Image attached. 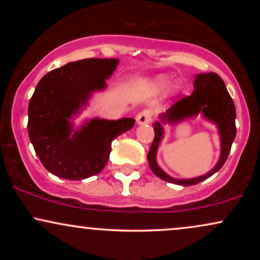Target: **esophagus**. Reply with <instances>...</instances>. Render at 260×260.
I'll return each instance as SVG.
<instances>
[{
  "instance_id": "esophagus-1",
  "label": "esophagus",
  "mask_w": 260,
  "mask_h": 260,
  "mask_svg": "<svg viewBox=\"0 0 260 260\" xmlns=\"http://www.w3.org/2000/svg\"><path fill=\"white\" fill-rule=\"evenodd\" d=\"M151 116H153V113H151L150 110H143V111H140L138 115H137V123L138 124H145V123H149V122L151 121Z\"/></svg>"
}]
</instances>
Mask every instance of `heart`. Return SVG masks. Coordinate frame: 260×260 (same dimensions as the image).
<instances>
[{
  "instance_id": "b5f03b06",
  "label": "heart",
  "mask_w": 260,
  "mask_h": 260,
  "mask_svg": "<svg viewBox=\"0 0 260 260\" xmlns=\"http://www.w3.org/2000/svg\"><path fill=\"white\" fill-rule=\"evenodd\" d=\"M168 82L169 79L166 78V77H157V78H155L153 82H151V86L155 89H162L168 85Z\"/></svg>"
}]
</instances>
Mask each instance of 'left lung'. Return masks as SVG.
<instances>
[{"instance_id":"8db88e82","label":"left lung","mask_w":260,"mask_h":260,"mask_svg":"<svg viewBox=\"0 0 260 260\" xmlns=\"http://www.w3.org/2000/svg\"><path fill=\"white\" fill-rule=\"evenodd\" d=\"M202 112L206 117L215 121L219 127L220 135L222 136V155L219 162L210 173L190 180H175L166 175L157 166L154 155L156 154L157 145H158L160 137L162 136L161 123L165 121H178L184 119L186 117H191ZM236 109L235 104L230 96L225 83L219 74L202 73L196 77L194 80V91L189 96H184L178 99L165 113L161 115V122H155L154 132L155 137L151 147L148 153V161L150 169L157 177L166 182L180 184V186H193L199 182L205 181L207 178L213 176L215 172L222 168L225 161L231 150V145L236 137Z\"/></svg>"}]
</instances>
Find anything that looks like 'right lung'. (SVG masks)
I'll return each mask as SVG.
<instances>
[{"instance_id":"right-lung-1","label":"right lung","mask_w":260,"mask_h":260,"mask_svg":"<svg viewBox=\"0 0 260 260\" xmlns=\"http://www.w3.org/2000/svg\"><path fill=\"white\" fill-rule=\"evenodd\" d=\"M118 59L85 58L56 68L38 83L28 107V133L44 168L57 177L79 181L106 166L111 143L134 126V118H95L74 131L70 118L116 70Z\"/></svg>"}]
</instances>
